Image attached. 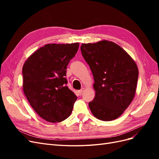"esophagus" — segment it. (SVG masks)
<instances>
[{
	"instance_id": "obj_1",
	"label": "esophagus",
	"mask_w": 159,
	"mask_h": 159,
	"mask_svg": "<svg viewBox=\"0 0 159 159\" xmlns=\"http://www.w3.org/2000/svg\"><path fill=\"white\" fill-rule=\"evenodd\" d=\"M84 89H84V88H81V89L80 90H79V91H78V92H79V93H80V94H81V93H82L84 92Z\"/></svg>"
}]
</instances>
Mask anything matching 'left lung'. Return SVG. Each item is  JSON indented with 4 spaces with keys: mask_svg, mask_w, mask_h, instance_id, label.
I'll list each match as a JSON object with an SVG mask.
<instances>
[{
    "mask_svg": "<svg viewBox=\"0 0 159 159\" xmlns=\"http://www.w3.org/2000/svg\"><path fill=\"white\" fill-rule=\"evenodd\" d=\"M81 52L93 74L95 96L89 107L99 120L112 121L123 113L136 92L137 64L121 46L102 40L82 44Z\"/></svg>",
    "mask_w": 159,
    "mask_h": 159,
    "instance_id": "1",
    "label": "left lung"
}]
</instances>
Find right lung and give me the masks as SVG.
Returning <instances> with one entry per match:
<instances>
[{"label":"right lung","instance_id":"1","mask_svg":"<svg viewBox=\"0 0 159 159\" xmlns=\"http://www.w3.org/2000/svg\"><path fill=\"white\" fill-rule=\"evenodd\" d=\"M79 43L48 44L28 57L22 68L23 91L33 109L50 123L71 115L76 95L66 86V69Z\"/></svg>","mask_w":159,"mask_h":159}]
</instances>
